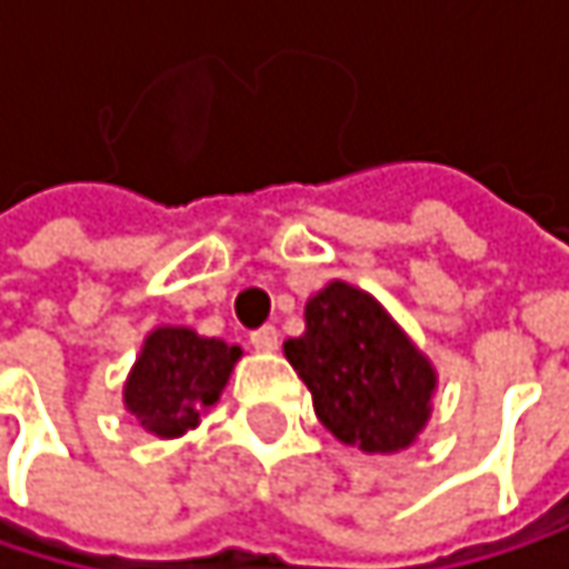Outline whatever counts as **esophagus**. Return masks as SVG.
Masks as SVG:
<instances>
[{"mask_svg":"<svg viewBox=\"0 0 569 569\" xmlns=\"http://www.w3.org/2000/svg\"><path fill=\"white\" fill-rule=\"evenodd\" d=\"M250 342H253V349H260V352H273V349L280 346V332H277V326H263V329H257V332L250 336Z\"/></svg>","mask_w":569,"mask_h":569,"instance_id":"34e87169","label":"esophagus"}]
</instances>
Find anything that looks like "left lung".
Segmentation results:
<instances>
[{"mask_svg":"<svg viewBox=\"0 0 569 569\" xmlns=\"http://www.w3.org/2000/svg\"><path fill=\"white\" fill-rule=\"evenodd\" d=\"M283 356L312 392L319 421L366 455H396L431 418L438 372L389 309L366 289L332 280L306 299V332Z\"/></svg>","mask_w":569,"mask_h":569,"instance_id":"1","label":"left lung"}]
</instances>
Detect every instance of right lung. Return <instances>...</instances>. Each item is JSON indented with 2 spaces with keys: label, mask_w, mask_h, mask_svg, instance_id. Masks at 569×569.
I'll list each match as a JSON object with an SVG mask.
<instances>
[{
  "label": "right lung",
  "mask_w": 569,
  "mask_h": 569,
  "mask_svg": "<svg viewBox=\"0 0 569 569\" xmlns=\"http://www.w3.org/2000/svg\"><path fill=\"white\" fill-rule=\"evenodd\" d=\"M243 349L207 339L190 326H158L144 336L124 382V408L158 438H180L217 405Z\"/></svg>",
  "instance_id": "add662e5"
}]
</instances>
